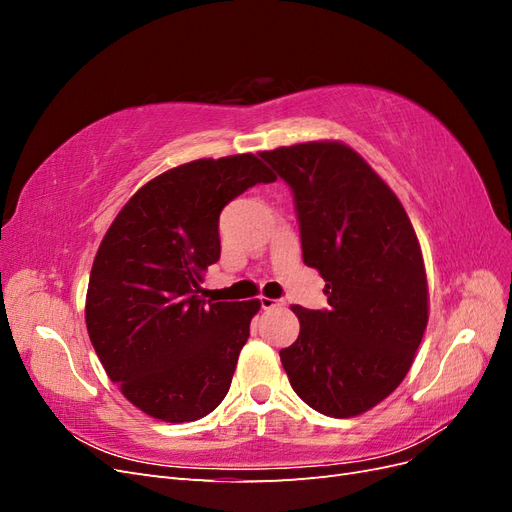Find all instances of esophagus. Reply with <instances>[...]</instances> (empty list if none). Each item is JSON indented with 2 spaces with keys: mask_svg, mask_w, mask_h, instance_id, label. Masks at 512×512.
Here are the masks:
<instances>
[{
  "mask_svg": "<svg viewBox=\"0 0 512 512\" xmlns=\"http://www.w3.org/2000/svg\"><path fill=\"white\" fill-rule=\"evenodd\" d=\"M260 305H262V309H273V307H282V305H284V301H282V299L260 297Z\"/></svg>",
  "mask_w": 512,
  "mask_h": 512,
  "instance_id": "1",
  "label": "esophagus"
}]
</instances>
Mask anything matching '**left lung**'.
Listing matches in <instances>:
<instances>
[{"label": "left lung", "instance_id": "8db88e82", "mask_svg": "<svg viewBox=\"0 0 512 512\" xmlns=\"http://www.w3.org/2000/svg\"><path fill=\"white\" fill-rule=\"evenodd\" d=\"M294 194L303 262L327 282L329 309L290 305L297 342L280 350L290 386L309 408L359 416L412 367L429 320L421 245L404 205L342 141L260 153Z\"/></svg>", "mask_w": 512, "mask_h": 512}]
</instances>
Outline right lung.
Instances as JSON below:
<instances>
[{
	"mask_svg": "<svg viewBox=\"0 0 512 512\" xmlns=\"http://www.w3.org/2000/svg\"><path fill=\"white\" fill-rule=\"evenodd\" d=\"M277 177L254 153L200 158L153 177L117 213L91 267L85 322L108 378L164 423L222 404L260 301H205L232 198Z\"/></svg>",
	"mask_w": 512,
	"mask_h": 512,
	"instance_id": "obj_1",
	"label": "right lung"
}]
</instances>
